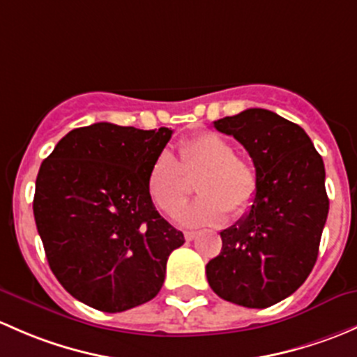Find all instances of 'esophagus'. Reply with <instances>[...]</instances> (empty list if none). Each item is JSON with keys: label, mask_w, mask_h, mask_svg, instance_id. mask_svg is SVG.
Segmentation results:
<instances>
[{"label": "esophagus", "mask_w": 357, "mask_h": 357, "mask_svg": "<svg viewBox=\"0 0 357 357\" xmlns=\"http://www.w3.org/2000/svg\"><path fill=\"white\" fill-rule=\"evenodd\" d=\"M185 241H194V238L197 237V232H185Z\"/></svg>", "instance_id": "esophagus-1"}]
</instances>
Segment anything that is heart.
<instances>
[{
	"label": "heart",
	"mask_w": 357,
	"mask_h": 357,
	"mask_svg": "<svg viewBox=\"0 0 357 357\" xmlns=\"http://www.w3.org/2000/svg\"><path fill=\"white\" fill-rule=\"evenodd\" d=\"M180 158L161 151L146 175V189L153 203L165 213H174L187 197L185 175H201L196 190L201 194L177 211L185 227L218 225L229 211L241 216L251 209L258 194V175L235 156V148L215 132H199L180 142Z\"/></svg>",
	"instance_id": "obj_1"
}]
</instances>
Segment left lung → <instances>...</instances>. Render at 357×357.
I'll return each instance as SVG.
<instances>
[{
  "label": "left lung",
  "instance_id": "1",
  "mask_svg": "<svg viewBox=\"0 0 357 357\" xmlns=\"http://www.w3.org/2000/svg\"><path fill=\"white\" fill-rule=\"evenodd\" d=\"M245 148L258 175L251 209L222 235V252L206 264L216 296L244 307L273 306L313 270L328 216L325 165L297 123L263 108L215 122Z\"/></svg>",
  "mask_w": 357,
  "mask_h": 357
}]
</instances>
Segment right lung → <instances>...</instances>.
Wrapping results in <instances>:
<instances>
[{
    "mask_svg": "<svg viewBox=\"0 0 357 357\" xmlns=\"http://www.w3.org/2000/svg\"><path fill=\"white\" fill-rule=\"evenodd\" d=\"M174 132L99 122L70 130L43 161L34 218L51 271L70 296L122 313L151 301L185 242L146 189Z\"/></svg>",
    "mask_w": 357,
    "mask_h": 357,
    "instance_id": "1",
    "label": "right lung"
}]
</instances>
